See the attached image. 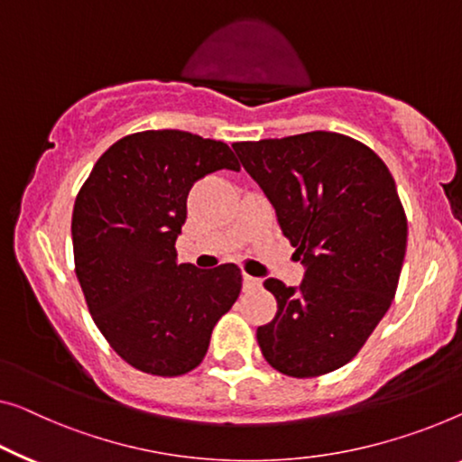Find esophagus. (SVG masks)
<instances>
[{
    "mask_svg": "<svg viewBox=\"0 0 462 462\" xmlns=\"http://www.w3.org/2000/svg\"><path fill=\"white\" fill-rule=\"evenodd\" d=\"M243 286H245V291H253V288H259L261 286V278H254V275L245 273L243 275Z\"/></svg>",
    "mask_w": 462,
    "mask_h": 462,
    "instance_id": "1",
    "label": "esophagus"
}]
</instances>
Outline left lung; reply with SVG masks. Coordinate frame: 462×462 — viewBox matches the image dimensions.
<instances>
[{
    "mask_svg": "<svg viewBox=\"0 0 462 462\" xmlns=\"http://www.w3.org/2000/svg\"><path fill=\"white\" fill-rule=\"evenodd\" d=\"M232 147L305 267L299 286L265 280L278 313L257 328L261 353L291 377L329 374L359 353L394 299L407 253L394 178L363 143L326 130Z\"/></svg>",
    "mask_w": 462,
    "mask_h": 462,
    "instance_id": "left-lung-1",
    "label": "left lung"
}]
</instances>
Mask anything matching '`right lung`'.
<instances>
[{"mask_svg": "<svg viewBox=\"0 0 462 462\" xmlns=\"http://www.w3.org/2000/svg\"><path fill=\"white\" fill-rule=\"evenodd\" d=\"M217 170H240L226 143L144 130L99 157L74 203V265L88 311L116 353L144 374L195 369L243 288L234 263H176L189 190Z\"/></svg>", "mask_w": 462, "mask_h": 462, "instance_id": "1", "label": "right lung"}]
</instances>
